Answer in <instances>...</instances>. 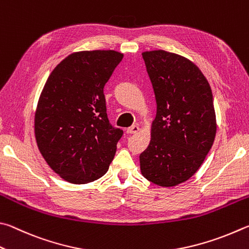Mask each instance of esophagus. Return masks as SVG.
Returning <instances> with one entry per match:
<instances>
[{
  "label": "esophagus",
  "mask_w": 249,
  "mask_h": 249,
  "mask_svg": "<svg viewBox=\"0 0 249 249\" xmlns=\"http://www.w3.org/2000/svg\"><path fill=\"white\" fill-rule=\"evenodd\" d=\"M139 131V127L137 124L132 125V127H130L127 129V133H130V134H133V133H137Z\"/></svg>",
  "instance_id": "obj_1"
}]
</instances>
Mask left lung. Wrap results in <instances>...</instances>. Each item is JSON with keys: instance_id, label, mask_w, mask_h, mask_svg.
Listing matches in <instances>:
<instances>
[{"instance_id": "8db88e82", "label": "left lung", "mask_w": 249, "mask_h": 249, "mask_svg": "<svg viewBox=\"0 0 249 249\" xmlns=\"http://www.w3.org/2000/svg\"><path fill=\"white\" fill-rule=\"evenodd\" d=\"M156 99L151 142L140 155L142 175L162 187L195 175L216 133L211 87L190 60L164 50L142 53Z\"/></svg>"}]
</instances>
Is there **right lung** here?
Segmentation results:
<instances>
[{"instance_id": "1", "label": "right lung", "mask_w": 249, "mask_h": 249, "mask_svg": "<svg viewBox=\"0 0 249 249\" xmlns=\"http://www.w3.org/2000/svg\"><path fill=\"white\" fill-rule=\"evenodd\" d=\"M124 54L113 50L68 55L48 77L35 113V137L52 171L72 184L107 173L124 134L110 124L104 86Z\"/></svg>"}]
</instances>
